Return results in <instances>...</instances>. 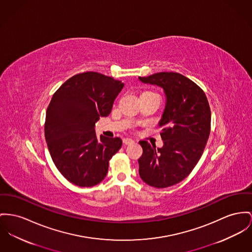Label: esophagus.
Segmentation results:
<instances>
[{
    "mask_svg": "<svg viewBox=\"0 0 252 252\" xmlns=\"http://www.w3.org/2000/svg\"><path fill=\"white\" fill-rule=\"evenodd\" d=\"M123 143L126 144V145H129V144H132L134 143V140L132 138H129V137H125L123 138Z\"/></svg>",
    "mask_w": 252,
    "mask_h": 252,
    "instance_id": "obj_1",
    "label": "esophagus"
}]
</instances>
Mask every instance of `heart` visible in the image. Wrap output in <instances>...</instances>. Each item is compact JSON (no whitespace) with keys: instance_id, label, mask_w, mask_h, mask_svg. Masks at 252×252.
<instances>
[{"instance_id":"heart-1","label":"heart","mask_w":252,"mask_h":252,"mask_svg":"<svg viewBox=\"0 0 252 252\" xmlns=\"http://www.w3.org/2000/svg\"><path fill=\"white\" fill-rule=\"evenodd\" d=\"M145 93H151V92H145Z\"/></svg>"}]
</instances>
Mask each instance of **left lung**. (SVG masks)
<instances>
[{"instance_id": "8db88e82", "label": "left lung", "mask_w": 252, "mask_h": 252, "mask_svg": "<svg viewBox=\"0 0 252 252\" xmlns=\"http://www.w3.org/2000/svg\"><path fill=\"white\" fill-rule=\"evenodd\" d=\"M138 78L163 88L166 95L158 123L163 146L157 148L140 140L143 153L138 158L141 180L165 188L184 181L200 160L210 134V107L201 88L181 73L163 71Z\"/></svg>"}]
</instances>
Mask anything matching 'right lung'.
I'll use <instances>...</instances> for the list:
<instances>
[{"label": "right lung", "mask_w": 252, "mask_h": 252, "mask_svg": "<svg viewBox=\"0 0 252 252\" xmlns=\"http://www.w3.org/2000/svg\"><path fill=\"white\" fill-rule=\"evenodd\" d=\"M124 84L95 71L73 75L54 93L47 109L45 137L58 171L73 185L91 187L106 177L119 137L97 138L94 126L110 115Z\"/></svg>", "instance_id": "right-lung-1"}]
</instances>
